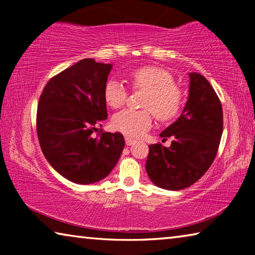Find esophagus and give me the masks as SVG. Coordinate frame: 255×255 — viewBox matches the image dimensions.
<instances>
[{"label":"esophagus","mask_w":255,"mask_h":255,"mask_svg":"<svg viewBox=\"0 0 255 255\" xmlns=\"http://www.w3.org/2000/svg\"><path fill=\"white\" fill-rule=\"evenodd\" d=\"M125 140H126V144H127L128 146L133 145V144L136 143V140L133 139V138H130V137H126V138H125Z\"/></svg>","instance_id":"34e87169"}]
</instances>
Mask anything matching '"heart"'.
<instances>
[{
  "mask_svg": "<svg viewBox=\"0 0 255 255\" xmlns=\"http://www.w3.org/2000/svg\"><path fill=\"white\" fill-rule=\"evenodd\" d=\"M127 79L133 89L143 90L141 100L144 109H126L116 114L111 124L116 130L127 136L139 137L153 122V112L159 122L174 119L183 106V92L174 84L169 72L157 66H141L127 72ZM127 91L117 79L108 80L103 88V99L108 107L118 109L123 107Z\"/></svg>",
  "mask_w": 255,
  "mask_h": 255,
  "instance_id": "b5f03b06",
  "label": "heart"
}]
</instances>
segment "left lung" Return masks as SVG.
<instances>
[{
	"instance_id": "1",
	"label": "left lung",
	"mask_w": 255,
	"mask_h": 255,
	"mask_svg": "<svg viewBox=\"0 0 255 255\" xmlns=\"http://www.w3.org/2000/svg\"><path fill=\"white\" fill-rule=\"evenodd\" d=\"M189 97L180 117L159 136L172 137L170 147L149 145L146 172L152 182L166 190H182L197 182L217 154L223 133L219 98L205 76L189 73Z\"/></svg>"
}]
</instances>
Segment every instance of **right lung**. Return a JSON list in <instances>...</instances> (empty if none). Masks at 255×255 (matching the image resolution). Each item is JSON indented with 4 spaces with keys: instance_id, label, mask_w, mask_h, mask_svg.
<instances>
[{
    "instance_id": "1",
    "label": "right lung",
    "mask_w": 255,
    "mask_h": 255,
    "mask_svg": "<svg viewBox=\"0 0 255 255\" xmlns=\"http://www.w3.org/2000/svg\"><path fill=\"white\" fill-rule=\"evenodd\" d=\"M112 64L85 58L50 79L37 110V133L48 163L64 178L91 184L109 175L125 147L120 132H101L108 117L103 88Z\"/></svg>"
}]
</instances>
